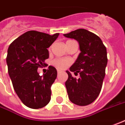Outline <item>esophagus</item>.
Masks as SVG:
<instances>
[{"instance_id":"34e87169","label":"esophagus","mask_w":125,"mask_h":125,"mask_svg":"<svg viewBox=\"0 0 125 125\" xmlns=\"http://www.w3.org/2000/svg\"><path fill=\"white\" fill-rule=\"evenodd\" d=\"M57 73H58V74H60L61 73V71H60V70H58L57 71Z\"/></svg>"}]
</instances>
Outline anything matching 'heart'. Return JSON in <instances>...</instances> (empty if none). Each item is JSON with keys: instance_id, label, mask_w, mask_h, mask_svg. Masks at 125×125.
<instances>
[{"instance_id": "b5f03b06", "label": "heart", "mask_w": 125, "mask_h": 125, "mask_svg": "<svg viewBox=\"0 0 125 125\" xmlns=\"http://www.w3.org/2000/svg\"><path fill=\"white\" fill-rule=\"evenodd\" d=\"M71 63V61L67 58H56L53 61L52 64L59 69H64Z\"/></svg>"}]
</instances>
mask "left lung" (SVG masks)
Wrapping results in <instances>:
<instances>
[{
	"label": "left lung",
	"instance_id": "obj_1",
	"mask_svg": "<svg viewBox=\"0 0 125 125\" xmlns=\"http://www.w3.org/2000/svg\"><path fill=\"white\" fill-rule=\"evenodd\" d=\"M64 37L77 40L81 52L70 67L80 77H73L69 71L65 82L69 99L75 105L84 106L92 104L100 93L105 75L107 57L106 48L97 35L80 28Z\"/></svg>",
	"mask_w": 125,
	"mask_h": 125
}]
</instances>
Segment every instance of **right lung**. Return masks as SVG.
Listing matches in <instances>:
<instances>
[{"label": "right lung", "instance_id": "add662e5", "mask_svg": "<svg viewBox=\"0 0 125 125\" xmlns=\"http://www.w3.org/2000/svg\"><path fill=\"white\" fill-rule=\"evenodd\" d=\"M58 35L30 31L15 39L8 48L6 60L13 86L21 102L30 108L43 107L51 99V86L57 71L49 66L47 72L40 76L37 69L46 65L47 48Z\"/></svg>", "mask_w": 125, "mask_h": 125}]
</instances>
